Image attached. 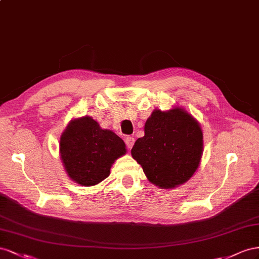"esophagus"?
I'll return each mask as SVG.
<instances>
[{"label":"esophagus","mask_w":259,"mask_h":259,"mask_svg":"<svg viewBox=\"0 0 259 259\" xmlns=\"http://www.w3.org/2000/svg\"><path fill=\"white\" fill-rule=\"evenodd\" d=\"M135 138L134 137H127L125 138V145H127V147H128V150H131L132 149V146H134V144H135Z\"/></svg>","instance_id":"esophagus-1"}]
</instances>
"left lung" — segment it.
Segmentation results:
<instances>
[{"mask_svg": "<svg viewBox=\"0 0 259 259\" xmlns=\"http://www.w3.org/2000/svg\"><path fill=\"white\" fill-rule=\"evenodd\" d=\"M131 155L155 186L174 189L195 174L203 155V131L199 122L182 107L162 112L155 109L144 125Z\"/></svg>", "mask_w": 259, "mask_h": 259, "instance_id": "1", "label": "left lung"}]
</instances>
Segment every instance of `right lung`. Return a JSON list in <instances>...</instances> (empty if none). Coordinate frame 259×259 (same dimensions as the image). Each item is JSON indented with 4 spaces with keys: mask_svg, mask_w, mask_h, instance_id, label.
Returning a JSON list of instances; mask_svg holds the SVG:
<instances>
[{
    "mask_svg": "<svg viewBox=\"0 0 259 259\" xmlns=\"http://www.w3.org/2000/svg\"><path fill=\"white\" fill-rule=\"evenodd\" d=\"M127 153L122 139L83 116L70 120L60 138V156L69 178L92 187L106 179L117 158Z\"/></svg>",
    "mask_w": 259,
    "mask_h": 259,
    "instance_id": "obj_1",
    "label": "right lung"
}]
</instances>
